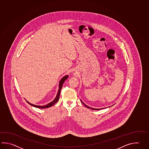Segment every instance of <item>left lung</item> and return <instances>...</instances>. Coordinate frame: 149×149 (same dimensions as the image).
Masks as SVG:
<instances>
[{"instance_id":"8db88e82","label":"left lung","mask_w":149,"mask_h":149,"mask_svg":"<svg viewBox=\"0 0 149 149\" xmlns=\"http://www.w3.org/2000/svg\"><path fill=\"white\" fill-rule=\"evenodd\" d=\"M81 102H82V103H83V104L86 107H87L88 108H89V109H91L92 110H99V109H95V108H91V107H90L88 106H86V104H85V103H83V102H82V101H81ZM102 109H103V108H102Z\"/></svg>"}]
</instances>
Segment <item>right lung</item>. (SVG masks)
Returning a JSON list of instances; mask_svg holds the SVG:
<instances>
[{
    "instance_id": "1",
    "label": "right lung",
    "mask_w": 149,
    "mask_h": 149,
    "mask_svg": "<svg viewBox=\"0 0 149 149\" xmlns=\"http://www.w3.org/2000/svg\"><path fill=\"white\" fill-rule=\"evenodd\" d=\"M68 77V75H66V76H64V77H63L61 79L60 82H59V90H58V93L56 95V97H55V99L54 100L52 101V102H51L50 103L47 104L46 106H37V105H35V104H33L32 103L29 102L28 101H27V103H29V104H30L31 106L34 107H36V108H41V109H43V108H47L49 107H50L52 106L54 104L56 103L58 100H59V96H60V94H61V91L62 88V86L63 85V83L65 82V81L66 79H67Z\"/></svg>"
}]
</instances>
